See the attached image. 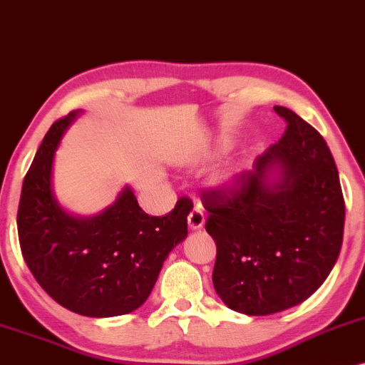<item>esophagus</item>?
<instances>
[{
  "mask_svg": "<svg viewBox=\"0 0 365 365\" xmlns=\"http://www.w3.org/2000/svg\"><path fill=\"white\" fill-rule=\"evenodd\" d=\"M187 224H190L191 229H202L205 224V214L200 207H195L193 210L187 215Z\"/></svg>",
  "mask_w": 365,
  "mask_h": 365,
  "instance_id": "34e87169",
  "label": "esophagus"
}]
</instances>
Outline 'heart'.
Listing matches in <instances>:
<instances>
[{
    "instance_id": "b5f03b06",
    "label": "heart",
    "mask_w": 365,
    "mask_h": 365,
    "mask_svg": "<svg viewBox=\"0 0 365 365\" xmlns=\"http://www.w3.org/2000/svg\"><path fill=\"white\" fill-rule=\"evenodd\" d=\"M243 172L240 165H232V167H227V169L220 170L219 174L214 178V184L217 187H224V190H227V187H232L237 181V178H240V174Z\"/></svg>"
}]
</instances>
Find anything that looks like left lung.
I'll return each instance as SVG.
<instances>
[{"label":"left lung","mask_w":365,"mask_h":365,"mask_svg":"<svg viewBox=\"0 0 365 365\" xmlns=\"http://www.w3.org/2000/svg\"><path fill=\"white\" fill-rule=\"evenodd\" d=\"M288 122L253 170L202 195L214 237V288L229 309L269 315L302 304L329 276L343 243L345 200L324 138L284 106Z\"/></svg>","instance_id":"obj_1"}]
</instances>
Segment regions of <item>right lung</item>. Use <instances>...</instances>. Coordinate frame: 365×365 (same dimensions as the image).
I'll return each mask as SVG.
<instances>
[{
  "instance_id": "1",
  "label": "right lung",
  "mask_w": 365,
  "mask_h": 365,
  "mask_svg": "<svg viewBox=\"0 0 365 365\" xmlns=\"http://www.w3.org/2000/svg\"><path fill=\"white\" fill-rule=\"evenodd\" d=\"M79 112L51 125L26 174L17 227L24 260L56 304L88 317L129 314L146 302L163 260L187 236L190 198L163 217L141 210L125 186L94 217L63 210L51 187L55 151Z\"/></svg>"
}]
</instances>
